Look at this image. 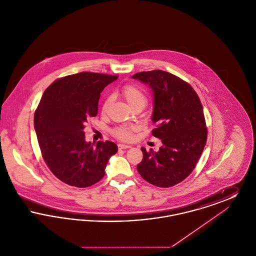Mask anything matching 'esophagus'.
I'll return each instance as SVG.
<instances>
[{
	"label": "esophagus",
	"instance_id": "34e87169",
	"mask_svg": "<svg viewBox=\"0 0 256 256\" xmlns=\"http://www.w3.org/2000/svg\"><path fill=\"white\" fill-rule=\"evenodd\" d=\"M130 146H132L130 145H128V144H122V143L118 144V148H119V150H126V148H130Z\"/></svg>",
	"mask_w": 256,
	"mask_h": 256
}]
</instances>
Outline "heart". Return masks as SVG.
Instances as JSON below:
<instances>
[{
  "label": "heart",
  "mask_w": 256,
  "mask_h": 256,
  "mask_svg": "<svg viewBox=\"0 0 256 256\" xmlns=\"http://www.w3.org/2000/svg\"><path fill=\"white\" fill-rule=\"evenodd\" d=\"M122 95L128 102V104L134 108L137 104H146V95L142 88L135 86L134 84H128L122 88ZM112 98L108 96L106 98L102 104L100 111L106 114L108 110ZM137 130L135 126H118L114 128L111 132L112 135L120 140H128L132 138V132Z\"/></svg>",
  "instance_id": "b5f03b06"
}]
</instances>
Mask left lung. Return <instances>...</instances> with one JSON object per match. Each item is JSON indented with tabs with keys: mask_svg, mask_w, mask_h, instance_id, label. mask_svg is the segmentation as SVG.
Segmentation results:
<instances>
[{
	"mask_svg": "<svg viewBox=\"0 0 256 256\" xmlns=\"http://www.w3.org/2000/svg\"><path fill=\"white\" fill-rule=\"evenodd\" d=\"M132 78L150 86L154 95L152 135L161 139L158 152L141 148L137 165L148 183L168 188L182 182L195 169L206 144L207 128L200 100L194 88L172 74L152 70Z\"/></svg>",
	"mask_w": 256,
	"mask_h": 256,
	"instance_id": "left-lung-1",
	"label": "left lung"
}]
</instances>
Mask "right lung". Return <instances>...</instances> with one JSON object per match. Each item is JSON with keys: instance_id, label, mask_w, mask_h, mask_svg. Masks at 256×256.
Masks as SVG:
<instances>
[{"instance_id": "right-lung-1", "label": "right lung", "mask_w": 256, "mask_h": 256, "mask_svg": "<svg viewBox=\"0 0 256 256\" xmlns=\"http://www.w3.org/2000/svg\"><path fill=\"white\" fill-rule=\"evenodd\" d=\"M118 76L82 72L56 80L45 90L34 112V128L42 158L62 182L86 188L104 176L117 145L111 141L86 142L87 121L98 114L106 86Z\"/></svg>"}]
</instances>
